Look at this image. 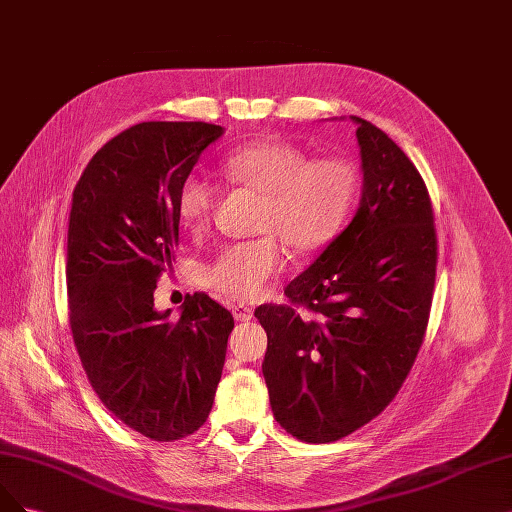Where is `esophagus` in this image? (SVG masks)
<instances>
[{"instance_id":"1","label":"esophagus","mask_w":512,"mask_h":512,"mask_svg":"<svg viewBox=\"0 0 512 512\" xmlns=\"http://www.w3.org/2000/svg\"><path fill=\"white\" fill-rule=\"evenodd\" d=\"M252 315H254V311L250 307L233 305V317H235L237 322H248V320H252Z\"/></svg>"}]
</instances>
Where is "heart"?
<instances>
[{"label":"heart","mask_w":512,"mask_h":512,"mask_svg":"<svg viewBox=\"0 0 512 512\" xmlns=\"http://www.w3.org/2000/svg\"><path fill=\"white\" fill-rule=\"evenodd\" d=\"M220 171L235 184L262 195L256 228L284 239L298 252L330 241L356 197V171L339 158H309L279 139L245 144L222 156ZM218 201V188L188 173L178 188V216L190 231H203ZM273 235L228 243L205 267V284L224 301L252 303L267 294L286 267Z\"/></svg>","instance_id":"heart-1"}]
</instances>
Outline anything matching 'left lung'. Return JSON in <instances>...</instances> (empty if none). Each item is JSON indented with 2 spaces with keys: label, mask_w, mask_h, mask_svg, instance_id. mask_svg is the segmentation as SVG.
I'll return each instance as SVG.
<instances>
[{
  "label": "left lung",
  "mask_w": 512,
  "mask_h": 512,
  "mask_svg": "<svg viewBox=\"0 0 512 512\" xmlns=\"http://www.w3.org/2000/svg\"><path fill=\"white\" fill-rule=\"evenodd\" d=\"M358 127L362 197L356 216L292 279L305 305H260L267 332L262 375L281 428L332 443L377 417L398 394L424 341L436 277L428 188L392 137Z\"/></svg>",
  "instance_id": "left-lung-1"
}]
</instances>
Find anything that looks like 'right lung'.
Listing matches in <instances>:
<instances>
[{"label":"right lung","mask_w":512,"mask_h":512,"mask_svg":"<svg viewBox=\"0 0 512 512\" xmlns=\"http://www.w3.org/2000/svg\"><path fill=\"white\" fill-rule=\"evenodd\" d=\"M222 135L207 122H139L91 158L69 211V324L86 377L122 424L163 443L205 424L235 326L203 292L178 320L154 307L180 239L178 188Z\"/></svg>","instance_id":"add662e5"}]
</instances>
